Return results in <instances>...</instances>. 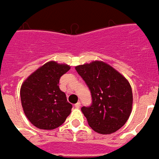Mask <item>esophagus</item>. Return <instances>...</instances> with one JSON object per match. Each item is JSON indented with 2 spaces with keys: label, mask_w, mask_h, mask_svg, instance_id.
I'll use <instances>...</instances> for the list:
<instances>
[{
  "label": "esophagus",
  "mask_w": 159,
  "mask_h": 159,
  "mask_svg": "<svg viewBox=\"0 0 159 159\" xmlns=\"http://www.w3.org/2000/svg\"><path fill=\"white\" fill-rule=\"evenodd\" d=\"M80 102H77V103L76 104H75V107H76V108H80Z\"/></svg>",
  "instance_id": "34e87169"
}]
</instances>
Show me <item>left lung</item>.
<instances>
[{
  "mask_svg": "<svg viewBox=\"0 0 159 159\" xmlns=\"http://www.w3.org/2000/svg\"><path fill=\"white\" fill-rule=\"evenodd\" d=\"M91 94V104L81 110L89 125L100 134H111L121 128L130 115L133 96L123 75L103 62L75 67Z\"/></svg>",
  "mask_w": 159,
  "mask_h": 159,
  "instance_id": "1",
  "label": "left lung"
}]
</instances>
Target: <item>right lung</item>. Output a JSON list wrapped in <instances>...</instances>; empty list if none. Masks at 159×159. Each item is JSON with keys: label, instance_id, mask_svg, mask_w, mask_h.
Returning <instances> with one entry per match:
<instances>
[{"label": "right lung", "instance_id": "obj_1", "mask_svg": "<svg viewBox=\"0 0 159 159\" xmlns=\"http://www.w3.org/2000/svg\"><path fill=\"white\" fill-rule=\"evenodd\" d=\"M69 69L70 67L66 64L48 62L22 84V107L28 119L37 128H57L71 113L73 106L58 86L60 78Z\"/></svg>", "mask_w": 159, "mask_h": 159}]
</instances>
